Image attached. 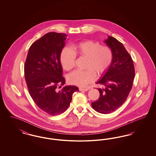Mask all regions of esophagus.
<instances>
[{"label": "esophagus", "mask_w": 156, "mask_h": 156, "mask_svg": "<svg viewBox=\"0 0 156 156\" xmlns=\"http://www.w3.org/2000/svg\"><path fill=\"white\" fill-rule=\"evenodd\" d=\"M79 90L80 91H87L89 90V88H80Z\"/></svg>", "instance_id": "1"}]
</instances>
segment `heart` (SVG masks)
<instances>
[{"label": "heart", "mask_w": 156, "mask_h": 156, "mask_svg": "<svg viewBox=\"0 0 156 156\" xmlns=\"http://www.w3.org/2000/svg\"><path fill=\"white\" fill-rule=\"evenodd\" d=\"M76 55L87 58L85 71H75L69 75L68 82L78 87H85L94 81L96 74H103L110 66L113 53L110 47L101 45L97 41L85 40L73 45L72 49L65 47L60 55L62 66L66 71L71 70L75 66Z\"/></svg>", "instance_id": "heart-1"}]
</instances>
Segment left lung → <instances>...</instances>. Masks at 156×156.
I'll use <instances>...</instances> for the list:
<instances>
[{
  "label": "left lung",
  "instance_id": "left-lung-1",
  "mask_svg": "<svg viewBox=\"0 0 156 156\" xmlns=\"http://www.w3.org/2000/svg\"><path fill=\"white\" fill-rule=\"evenodd\" d=\"M104 42L111 48L113 58L108 71L97 82L105 88L98 89L99 98L91 105L98 112L108 114L126 101L132 88L135 72L132 58L122 43L111 36Z\"/></svg>",
  "mask_w": 156,
  "mask_h": 156
}]
</instances>
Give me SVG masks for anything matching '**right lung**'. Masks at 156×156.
Instances as JSON below:
<instances>
[{"label": "right lung", "mask_w": 156, "mask_h": 156, "mask_svg": "<svg viewBox=\"0 0 156 156\" xmlns=\"http://www.w3.org/2000/svg\"><path fill=\"white\" fill-rule=\"evenodd\" d=\"M67 35L50 32L30 46L24 65V76L30 96L37 106L54 116L69 107L75 86L64 85L60 54L65 45Z\"/></svg>", "instance_id": "right-lung-1"}]
</instances>
